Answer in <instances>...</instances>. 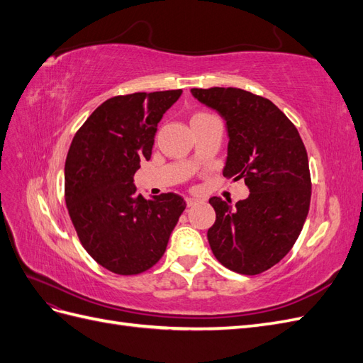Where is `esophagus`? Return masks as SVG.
Wrapping results in <instances>:
<instances>
[{
  "instance_id": "1",
  "label": "esophagus",
  "mask_w": 363,
  "mask_h": 363,
  "mask_svg": "<svg viewBox=\"0 0 363 363\" xmlns=\"http://www.w3.org/2000/svg\"><path fill=\"white\" fill-rule=\"evenodd\" d=\"M199 203V200H195V199H186V204H188V207H192L194 204H196Z\"/></svg>"
}]
</instances>
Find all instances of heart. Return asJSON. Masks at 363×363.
I'll list each match as a JSON object with an SVG mask.
<instances>
[{
	"label": "heart",
	"mask_w": 363,
	"mask_h": 363,
	"mask_svg": "<svg viewBox=\"0 0 363 363\" xmlns=\"http://www.w3.org/2000/svg\"><path fill=\"white\" fill-rule=\"evenodd\" d=\"M207 116H211L208 113H204V112H199V113H195V115H192V118H191V123H195V121H200V119H204V118H207Z\"/></svg>",
	"instance_id": "1"
}]
</instances>
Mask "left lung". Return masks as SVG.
<instances>
[{"mask_svg": "<svg viewBox=\"0 0 363 363\" xmlns=\"http://www.w3.org/2000/svg\"><path fill=\"white\" fill-rule=\"evenodd\" d=\"M225 121L224 177L244 179L245 200L212 196L207 230L215 257L228 269L256 276L279 263L298 239L309 213V160L298 130L269 100L238 87L191 89Z\"/></svg>", "mask_w": 363, "mask_h": 363, "instance_id": "left-lung-1", "label": "left lung"}]
</instances>
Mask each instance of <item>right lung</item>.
Listing matches in <instances>:
<instances>
[{"instance_id":"right-lung-1","label":"right lung","mask_w":363,"mask_h":363,"mask_svg":"<svg viewBox=\"0 0 363 363\" xmlns=\"http://www.w3.org/2000/svg\"><path fill=\"white\" fill-rule=\"evenodd\" d=\"M182 89L108 98L77 131L65 162V201L84 250L106 269L133 276L156 265L186 203L145 200L133 177L150 160L157 124Z\"/></svg>"}]
</instances>
